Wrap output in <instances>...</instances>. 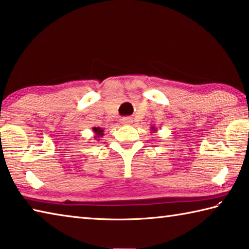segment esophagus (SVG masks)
<instances>
[{
    "label": "esophagus",
    "instance_id": "esophagus-1",
    "mask_svg": "<svg viewBox=\"0 0 249 249\" xmlns=\"http://www.w3.org/2000/svg\"><path fill=\"white\" fill-rule=\"evenodd\" d=\"M121 123L124 124V125H129L133 123V120L130 119V117H123V119L121 120Z\"/></svg>",
    "mask_w": 249,
    "mask_h": 249
}]
</instances>
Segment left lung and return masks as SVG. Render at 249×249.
Wrapping results in <instances>:
<instances>
[{
	"instance_id": "left-lung-1",
	"label": "left lung",
	"mask_w": 249,
	"mask_h": 249,
	"mask_svg": "<svg viewBox=\"0 0 249 249\" xmlns=\"http://www.w3.org/2000/svg\"><path fill=\"white\" fill-rule=\"evenodd\" d=\"M151 130H153V132H151V133H155L156 132V128L155 127H151Z\"/></svg>"
}]
</instances>
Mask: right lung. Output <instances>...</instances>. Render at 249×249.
Returning a JSON list of instances; mask_svg holds the SVG:
<instances>
[{
    "label": "right lung",
    "instance_id": "right-lung-1",
    "mask_svg": "<svg viewBox=\"0 0 249 249\" xmlns=\"http://www.w3.org/2000/svg\"><path fill=\"white\" fill-rule=\"evenodd\" d=\"M93 132H94V140H98V138L103 136L104 129L101 127H93Z\"/></svg>",
    "mask_w": 249,
    "mask_h": 249
}]
</instances>
